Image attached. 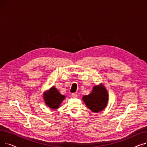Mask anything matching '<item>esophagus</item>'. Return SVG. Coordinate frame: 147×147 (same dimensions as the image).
Here are the masks:
<instances>
[{
  "mask_svg": "<svg viewBox=\"0 0 147 147\" xmlns=\"http://www.w3.org/2000/svg\"><path fill=\"white\" fill-rule=\"evenodd\" d=\"M71 96L73 97V98H76L77 96H78V95H77L76 93H72L71 94Z\"/></svg>",
  "mask_w": 147,
  "mask_h": 147,
  "instance_id": "obj_1",
  "label": "esophagus"
}]
</instances>
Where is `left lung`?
I'll use <instances>...</instances> for the list:
<instances>
[{
	"label": "left lung",
	"instance_id": "1",
	"mask_svg": "<svg viewBox=\"0 0 147 147\" xmlns=\"http://www.w3.org/2000/svg\"><path fill=\"white\" fill-rule=\"evenodd\" d=\"M108 93L102 86H95L88 95L83 97V100L89 109L94 113L104 109L108 102Z\"/></svg>",
	"mask_w": 147,
	"mask_h": 147
}]
</instances>
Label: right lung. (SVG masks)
<instances>
[{"label": "right lung", "mask_w": 147, "mask_h": 147, "mask_svg": "<svg viewBox=\"0 0 147 147\" xmlns=\"http://www.w3.org/2000/svg\"><path fill=\"white\" fill-rule=\"evenodd\" d=\"M64 98L65 96L61 95L54 86L51 88L48 94L45 93L44 95L45 103L53 109H57L59 108L60 104Z\"/></svg>", "instance_id": "add662e5"}]
</instances>
